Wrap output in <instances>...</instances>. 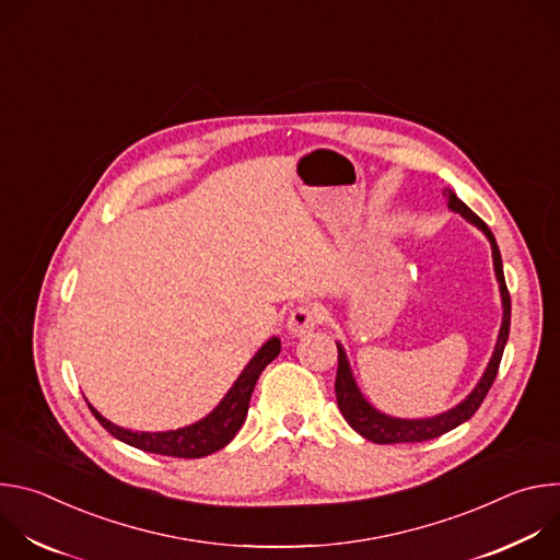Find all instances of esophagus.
<instances>
[{"label": "esophagus", "instance_id": "1", "mask_svg": "<svg viewBox=\"0 0 560 560\" xmlns=\"http://www.w3.org/2000/svg\"><path fill=\"white\" fill-rule=\"evenodd\" d=\"M318 326V310L314 305H299L288 316V332L292 337H303Z\"/></svg>", "mask_w": 560, "mask_h": 560}]
</instances>
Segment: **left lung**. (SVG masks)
Here are the masks:
<instances>
[{"instance_id":"left-lung-1","label":"left lung","mask_w":560,"mask_h":560,"mask_svg":"<svg viewBox=\"0 0 560 560\" xmlns=\"http://www.w3.org/2000/svg\"><path fill=\"white\" fill-rule=\"evenodd\" d=\"M443 195L447 197V208L452 212H458L465 221H469L471 225H476L481 230L488 242L492 246V261H494V275L499 281V292H501V305H503V318H501V330L497 337V346L494 352L490 357L488 368L483 370L481 378L474 385V389L463 398L460 404H456L454 408L436 415V417H428V419H398V417H389L381 410H376L368 398L363 396L361 387L357 385V378L352 374L346 348L337 341V350H339V370H337V404L339 410L343 415V419L350 423L352 430H357L363 439L372 441V443H421V441H430L436 439L454 428H458L460 423H465L467 419L474 417V412L478 410V406L483 404V398L488 394V389L492 387L499 365H501V357L510 337V316H512V303H510V292L505 285V275H503V261H501V250L497 246V238L492 234V230L486 225V221L481 217H476L450 188L443 190Z\"/></svg>"}]
</instances>
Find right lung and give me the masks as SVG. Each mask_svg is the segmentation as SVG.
Returning a JSON list of instances; mask_svg holds the SVG:
<instances>
[{
  "instance_id": "1",
  "label": "right lung",
  "mask_w": 560,
  "mask_h": 560,
  "mask_svg": "<svg viewBox=\"0 0 560 560\" xmlns=\"http://www.w3.org/2000/svg\"><path fill=\"white\" fill-rule=\"evenodd\" d=\"M281 352V339L270 337L259 352L250 359V363L244 368V372L236 376L232 387L225 392V396L217 404V408L206 415L203 419L177 428V430H166V432H139V430H128L119 428L106 417H102L91 404L89 408L93 410L95 419L106 428L115 439L143 450L152 454H164V456H177V458H201L208 456L221 447H225L238 428L244 425L248 406H250V396L257 385L259 374L264 368L275 361Z\"/></svg>"
}]
</instances>
